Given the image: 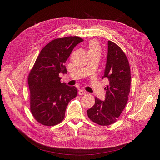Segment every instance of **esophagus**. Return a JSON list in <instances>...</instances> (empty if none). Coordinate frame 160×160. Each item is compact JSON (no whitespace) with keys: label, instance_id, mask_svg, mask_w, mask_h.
Wrapping results in <instances>:
<instances>
[{"label":"esophagus","instance_id":"34e87169","mask_svg":"<svg viewBox=\"0 0 160 160\" xmlns=\"http://www.w3.org/2000/svg\"><path fill=\"white\" fill-rule=\"evenodd\" d=\"M86 93H87L86 91H85L84 90H83V89H80V90L78 91V95H84Z\"/></svg>","mask_w":160,"mask_h":160}]
</instances>
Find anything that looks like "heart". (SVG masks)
<instances>
[{
    "instance_id": "obj_1",
    "label": "heart",
    "mask_w": 160,
    "mask_h": 160,
    "mask_svg": "<svg viewBox=\"0 0 160 160\" xmlns=\"http://www.w3.org/2000/svg\"><path fill=\"white\" fill-rule=\"evenodd\" d=\"M88 52H100V47L98 44L95 41H91L88 45Z\"/></svg>"
}]
</instances>
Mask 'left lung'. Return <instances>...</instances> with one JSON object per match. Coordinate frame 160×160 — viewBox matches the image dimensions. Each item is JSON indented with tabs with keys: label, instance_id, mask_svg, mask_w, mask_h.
Masks as SVG:
<instances>
[{
	"label": "left lung",
	"instance_id": "8db88e82",
	"mask_svg": "<svg viewBox=\"0 0 160 160\" xmlns=\"http://www.w3.org/2000/svg\"><path fill=\"white\" fill-rule=\"evenodd\" d=\"M106 78L109 85L106 98L102 101L95 97L93 107L88 110L89 118L101 126L114 123L127 105L130 90V68L122 50L111 41L108 42V56L102 79Z\"/></svg>",
	"mask_w": 160,
	"mask_h": 160
}]
</instances>
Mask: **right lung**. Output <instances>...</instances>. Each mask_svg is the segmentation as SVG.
<instances>
[{
    "label": "right lung",
    "instance_id": "obj_1",
    "mask_svg": "<svg viewBox=\"0 0 160 160\" xmlns=\"http://www.w3.org/2000/svg\"><path fill=\"white\" fill-rule=\"evenodd\" d=\"M83 41L77 36L51 41L41 50L29 73L30 111L41 124L52 127L61 122L67 105L77 95L76 87L61 83L59 74L67 73L65 63Z\"/></svg>",
    "mask_w": 160,
    "mask_h": 160
}]
</instances>
